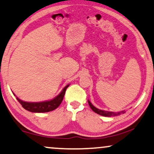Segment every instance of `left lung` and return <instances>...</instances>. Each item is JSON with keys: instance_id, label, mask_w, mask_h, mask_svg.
<instances>
[{"instance_id": "left-lung-1", "label": "left lung", "mask_w": 154, "mask_h": 154, "mask_svg": "<svg viewBox=\"0 0 154 154\" xmlns=\"http://www.w3.org/2000/svg\"><path fill=\"white\" fill-rule=\"evenodd\" d=\"M88 105H89L90 107L91 108V109L96 113L100 114V115L104 116H117L121 114V113H125V111H123L121 112H117V113H114V112H107V111H104V110H100L98 109V108L95 107L94 105L91 103V102L89 100H88Z\"/></svg>"}]
</instances>
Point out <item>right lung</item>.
Returning a JSON list of instances; mask_svg holds the SVG:
<instances>
[{"mask_svg": "<svg viewBox=\"0 0 154 154\" xmlns=\"http://www.w3.org/2000/svg\"><path fill=\"white\" fill-rule=\"evenodd\" d=\"M68 86L69 85L65 86V88L62 90L59 95H58L57 96L51 100L40 102V103H29V102L21 100L18 98H17V99L19 102V103L22 105V107L28 111L31 112H38V113L48 112L54 110L60 105L63 99L65 93H66V91Z\"/></svg>", "mask_w": 154, "mask_h": 154, "instance_id": "add662e5", "label": "right lung"}]
</instances>
